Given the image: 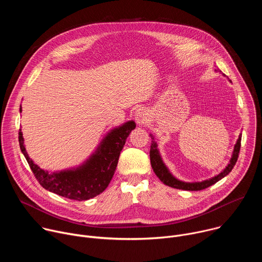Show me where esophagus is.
Wrapping results in <instances>:
<instances>
[{"label":"esophagus","instance_id":"obj_1","mask_svg":"<svg viewBox=\"0 0 262 262\" xmlns=\"http://www.w3.org/2000/svg\"><path fill=\"white\" fill-rule=\"evenodd\" d=\"M135 119H136V122L139 126H142L144 125L146 122H147V119H148V113L147 111L143 107H140L138 108L136 112H135Z\"/></svg>","mask_w":262,"mask_h":262}]
</instances>
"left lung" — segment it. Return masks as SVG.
<instances>
[{
    "label": "left lung",
    "instance_id": "8db88e82",
    "mask_svg": "<svg viewBox=\"0 0 262 262\" xmlns=\"http://www.w3.org/2000/svg\"><path fill=\"white\" fill-rule=\"evenodd\" d=\"M214 70H215V72L220 71L219 69H214ZM149 136H150L151 139H152L151 140V146H150V163H151V167H152L156 175L160 178V180L164 184H166L168 186H171V188L178 189V190H183V191H201V190H204V189L208 188V186L217 182L219 180H221L222 178L227 176L236 164L238 154H239V149H241V141H242V134H239L238 139H237V141L234 145V148H233L231 159H230L228 165L225 167V169L221 171V173H219L217 175H215V176H213L209 179H205V180H202V181L185 182V181L177 179L170 172V170L168 169V167L166 166V164L164 163V161L162 159V156H161L160 150L158 148V143L155 140V136L152 134H149Z\"/></svg>",
    "mask_w": 262,
    "mask_h": 262
}]
</instances>
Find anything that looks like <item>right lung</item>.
<instances>
[{"label": "right lung", "instance_id": "obj_1", "mask_svg": "<svg viewBox=\"0 0 262 262\" xmlns=\"http://www.w3.org/2000/svg\"><path fill=\"white\" fill-rule=\"evenodd\" d=\"M19 111L21 112V104ZM134 120L110 129L90 157L77 167L49 172L36 165L29 157L19 129V146L31 170L41 186L59 196L85 201L102 193L113 177L120 152L128 135L135 129Z\"/></svg>", "mask_w": 262, "mask_h": 262}]
</instances>
